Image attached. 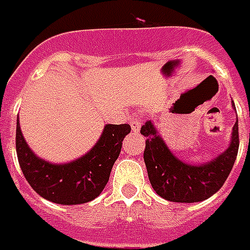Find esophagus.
Returning <instances> with one entry per match:
<instances>
[{"instance_id": "34e87169", "label": "esophagus", "mask_w": 250, "mask_h": 250, "mask_svg": "<svg viewBox=\"0 0 250 250\" xmlns=\"http://www.w3.org/2000/svg\"><path fill=\"white\" fill-rule=\"evenodd\" d=\"M140 125H142V122H140L139 118H134V119L131 120V128H132L134 132H139Z\"/></svg>"}]
</instances>
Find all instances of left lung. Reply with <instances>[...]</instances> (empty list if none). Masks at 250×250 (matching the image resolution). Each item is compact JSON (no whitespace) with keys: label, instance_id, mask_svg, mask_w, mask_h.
<instances>
[{"label":"left lung","instance_id":"8db88e82","mask_svg":"<svg viewBox=\"0 0 250 250\" xmlns=\"http://www.w3.org/2000/svg\"><path fill=\"white\" fill-rule=\"evenodd\" d=\"M140 134L147 138L143 156L151 186L163 199L175 203H197L214 195L232 171L240 146L238 119L228 148L212 162L200 166L179 160L168 149L151 120L142 125Z\"/></svg>","mask_w":250,"mask_h":250}]
</instances>
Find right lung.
Masks as SVG:
<instances>
[{
  "instance_id": "1",
  "label": "right lung",
  "mask_w": 250,
  "mask_h": 250,
  "mask_svg": "<svg viewBox=\"0 0 250 250\" xmlns=\"http://www.w3.org/2000/svg\"><path fill=\"white\" fill-rule=\"evenodd\" d=\"M130 131L128 125H106L98 143L82 158L66 164H51L31 151L17 120L20 167L31 188L46 200L62 205L84 204L104 189L122 142Z\"/></svg>"
}]
</instances>
